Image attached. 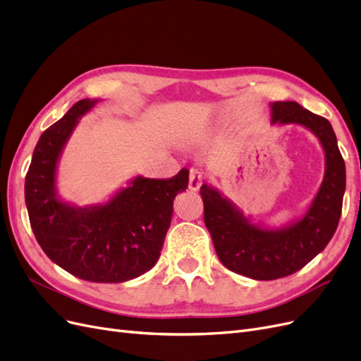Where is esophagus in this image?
Listing matches in <instances>:
<instances>
[{"label":"esophagus","instance_id":"obj_1","mask_svg":"<svg viewBox=\"0 0 361 361\" xmlns=\"http://www.w3.org/2000/svg\"><path fill=\"white\" fill-rule=\"evenodd\" d=\"M203 183V176L199 170H191L190 171V180H188V188L191 191H199Z\"/></svg>","mask_w":361,"mask_h":361}]
</instances>
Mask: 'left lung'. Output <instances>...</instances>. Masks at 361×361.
Masks as SVG:
<instances>
[{
	"label": "left lung",
	"instance_id": "1",
	"mask_svg": "<svg viewBox=\"0 0 361 361\" xmlns=\"http://www.w3.org/2000/svg\"><path fill=\"white\" fill-rule=\"evenodd\" d=\"M271 123L298 125L319 140L325 157L321 187L300 218L281 227L253 223L221 191L203 183L204 224L221 264L253 280L293 274L318 256L333 238L342 214L346 187L345 161L329 120L298 102H271Z\"/></svg>",
	"mask_w": 361,
	"mask_h": 361
}]
</instances>
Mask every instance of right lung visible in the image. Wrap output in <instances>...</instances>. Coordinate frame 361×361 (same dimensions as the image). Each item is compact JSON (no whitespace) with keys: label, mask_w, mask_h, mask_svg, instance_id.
Returning <instances> with one entry per match:
<instances>
[{"label":"right lung","mask_w":361,"mask_h":361,"mask_svg":"<svg viewBox=\"0 0 361 361\" xmlns=\"http://www.w3.org/2000/svg\"><path fill=\"white\" fill-rule=\"evenodd\" d=\"M99 102L78 101L40 135L25 178V204L32 233L54 264L81 280L123 283L155 267L173 202L188 188L190 171L166 180L135 176L104 203L81 207L63 200L57 171L64 146Z\"/></svg>","instance_id":"add662e5"}]
</instances>
